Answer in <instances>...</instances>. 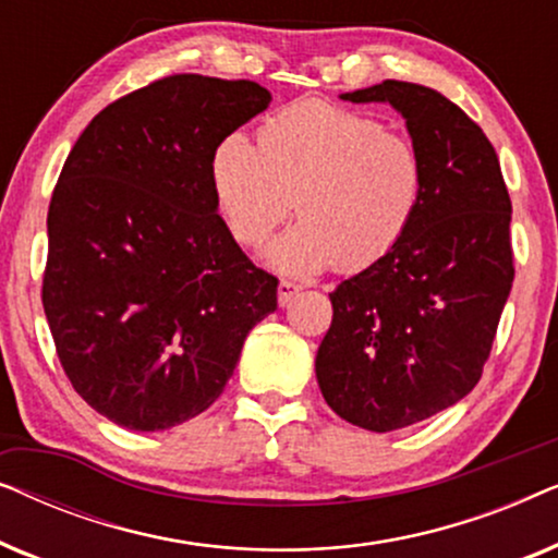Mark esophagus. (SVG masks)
<instances>
[{
    "label": "esophagus",
    "instance_id": "esophagus-1",
    "mask_svg": "<svg viewBox=\"0 0 558 558\" xmlns=\"http://www.w3.org/2000/svg\"><path fill=\"white\" fill-rule=\"evenodd\" d=\"M300 292H302V284H296V281H289V279H281L279 281V289H277V296H279L281 307H287V304L292 302Z\"/></svg>",
    "mask_w": 558,
    "mask_h": 558
}]
</instances>
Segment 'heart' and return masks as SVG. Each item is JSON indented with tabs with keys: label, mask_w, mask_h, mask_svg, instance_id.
<instances>
[{
	"label": "heart",
	"mask_w": 558,
	"mask_h": 558,
	"mask_svg": "<svg viewBox=\"0 0 558 558\" xmlns=\"http://www.w3.org/2000/svg\"><path fill=\"white\" fill-rule=\"evenodd\" d=\"M210 187L241 246H262L294 208L300 220L266 248L274 269L307 277L335 264L371 269L409 233L426 193L422 151L368 113L289 104L258 126L256 144L231 132L210 155Z\"/></svg>",
	"instance_id": "heart-1"
}]
</instances>
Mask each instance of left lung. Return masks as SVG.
Returning a JSON list of instances; mask_svg holds the SVG:
<instances>
[{
  "label": "left lung",
  "instance_id": "1",
  "mask_svg": "<svg viewBox=\"0 0 558 558\" xmlns=\"http://www.w3.org/2000/svg\"><path fill=\"white\" fill-rule=\"evenodd\" d=\"M407 119L426 165L422 210L391 254L330 292L315 373L327 407L368 432L424 422L483 376L513 287L510 195L475 121L407 81L342 94Z\"/></svg>",
  "mask_w": 558,
  "mask_h": 558
}]
</instances>
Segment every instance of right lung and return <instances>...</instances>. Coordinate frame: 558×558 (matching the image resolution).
<instances>
[{
    "label": "right lung",
    "mask_w": 558,
    "mask_h": 558,
    "mask_svg": "<svg viewBox=\"0 0 558 558\" xmlns=\"http://www.w3.org/2000/svg\"><path fill=\"white\" fill-rule=\"evenodd\" d=\"M271 101L254 81L174 73L98 111L48 210L43 307L75 393L159 432L223 393L251 327L277 310L218 216L216 144Z\"/></svg>",
    "instance_id": "add662e5"
}]
</instances>
